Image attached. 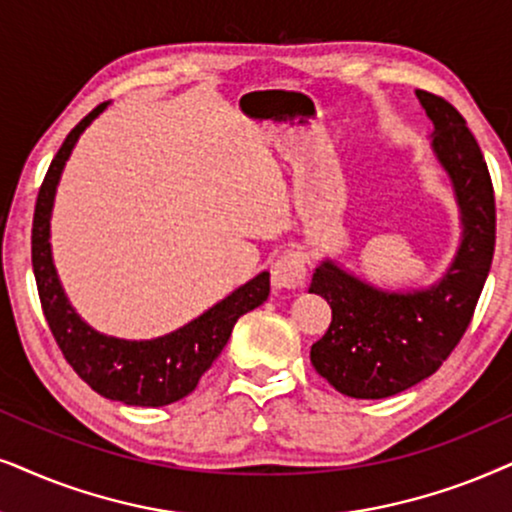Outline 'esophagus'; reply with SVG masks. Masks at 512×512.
<instances>
[{
    "label": "esophagus",
    "instance_id": "1",
    "mask_svg": "<svg viewBox=\"0 0 512 512\" xmlns=\"http://www.w3.org/2000/svg\"><path fill=\"white\" fill-rule=\"evenodd\" d=\"M307 278V255L300 250H286L271 262V286L276 290H295Z\"/></svg>",
    "mask_w": 512,
    "mask_h": 512
}]
</instances>
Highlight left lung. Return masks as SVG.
<instances>
[{"label": "left lung", "instance_id": "1", "mask_svg": "<svg viewBox=\"0 0 512 512\" xmlns=\"http://www.w3.org/2000/svg\"><path fill=\"white\" fill-rule=\"evenodd\" d=\"M435 125L432 151L461 212V245L446 274L420 290H383L323 260L309 293L331 304L333 321L312 345L316 373L354 399H385L430 378L468 331L496 245L494 186L463 115L423 89Z\"/></svg>", "mask_w": 512, "mask_h": 512}]
</instances>
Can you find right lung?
<instances>
[{"label":"right lung","mask_w":512,"mask_h":512,"mask_svg":"<svg viewBox=\"0 0 512 512\" xmlns=\"http://www.w3.org/2000/svg\"><path fill=\"white\" fill-rule=\"evenodd\" d=\"M108 103L96 106L87 118L75 125L56 158L51 160L47 177L42 181L40 196L32 219V271L51 335L61 347L63 357L73 371L99 392L101 397L122 401L129 406H165L184 399L196 390L200 375L212 366L231 338L236 321L250 309L260 307L269 297V271H262L252 281L234 290L208 312L200 314L177 331L153 340H120L94 331L70 307L61 281H58L54 257H51V210L58 179L66 160L80 139Z\"/></svg>","instance_id":"right-lung-1"}]
</instances>
